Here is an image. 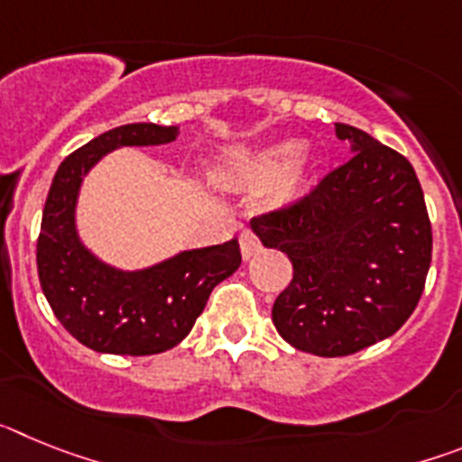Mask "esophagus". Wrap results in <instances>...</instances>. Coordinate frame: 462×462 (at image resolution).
Instances as JSON below:
<instances>
[{
    "instance_id": "obj_1",
    "label": "esophagus",
    "mask_w": 462,
    "mask_h": 462,
    "mask_svg": "<svg viewBox=\"0 0 462 462\" xmlns=\"http://www.w3.org/2000/svg\"><path fill=\"white\" fill-rule=\"evenodd\" d=\"M240 252H243V259L245 261L252 259V256L259 254V252H261V240L256 238L254 234H252L250 228L240 234Z\"/></svg>"
}]
</instances>
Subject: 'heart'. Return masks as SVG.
<instances>
[{
	"label": "heart",
	"mask_w": 462,
	"mask_h": 462,
	"mask_svg": "<svg viewBox=\"0 0 462 462\" xmlns=\"http://www.w3.org/2000/svg\"><path fill=\"white\" fill-rule=\"evenodd\" d=\"M308 148L298 143H275L259 150L228 148L212 169L217 185L228 189H261L268 188V208H289L305 196L310 182Z\"/></svg>",
	"instance_id": "obj_1"
}]
</instances>
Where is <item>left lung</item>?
Masks as SVG:
<instances>
[{"label":"left lung","mask_w":462,"mask_h":462,"mask_svg":"<svg viewBox=\"0 0 462 462\" xmlns=\"http://www.w3.org/2000/svg\"><path fill=\"white\" fill-rule=\"evenodd\" d=\"M349 159L287 210L250 222L289 256L293 280L273 324L314 356H349L410 319L430 268L432 231L414 169L356 126L336 125Z\"/></svg>","instance_id":"left-lung-1"}]
</instances>
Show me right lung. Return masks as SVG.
Listing matches in <instances>:
<instances>
[{
    "label": "right lung",
    "mask_w": 462,
    "mask_h": 462,
    "mask_svg": "<svg viewBox=\"0 0 462 462\" xmlns=\"http://www.w3.org/2000/svg\"><path fill=\"white\" fill-rule=\"evenodd\" d=\"M178 134V125L116 126L69 154L52 178L36 243L41 289L60 324L94 352H166L185 340L212 289L240 266L238 238L182 250L138 271L110 266L80 238L76 208L89 171L113 150L166 145Z\"/></svg>",
    "instance_id": "add662e5"
}]
</instances>
